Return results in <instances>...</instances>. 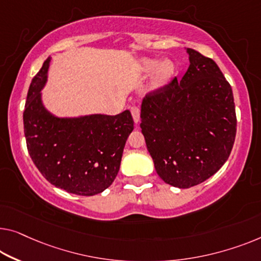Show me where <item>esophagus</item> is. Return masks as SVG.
Masks as SVG:
<instances>
[{
	"label": "esophagus",
	"mask_w": 261,
	"mask_h": 261,
	"mask_svg": "<svg viewBox=\"0 0 261 261\" xmlns=\"http://www.w3.org/2000/svg\"><path fill=\"white\" fill-rule=\"evenodd\" d=\"M130 111H131V115H132V118H134L135 124H138L139 123V114H141V111H139V108L131 107Z\"/></svg>",
	"instance_id": "esophagus-1"
}]
</instances>
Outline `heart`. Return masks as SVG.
I'll use <instances>...</instances> for the list:
<instances>
[{"mask_svg":"<svg viewBox=\"0 0 261 261\" xmlns=\"http://www.w3.org/2000/svg\"><path fill=\"white\" fill-rule=\"evenodd\" d=\"M138 68L143 73H151L154 71L152 83H151L154 90H161L165 88L176 75V65L173 61L169 58L159 61L157 58L144 57L139 61Z\"/></svg>","mask_w":261,"mask_h":261,"instance_id":"heart-1","label":"heart"}]
</instances>
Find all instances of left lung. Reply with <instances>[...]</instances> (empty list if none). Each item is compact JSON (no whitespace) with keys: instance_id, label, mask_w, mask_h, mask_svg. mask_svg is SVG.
Listing matches in <instances>:
<instances>
[{"instance_id":"left-lung-1","label":"left lung","mask_w":261,"mask_h":261,"mask_svg":"<svg viewBox=\"0 0 261 261\" xmlns=\"http://www.w3.org/2000/svg\"><path fill=\"white\" fill-rule=\"evenodd\" d=\"M190 67L180 82L143 99L142 134L158 176L189 189L227 161L237 131L232 88L211 58L186 48Z\"/></svg>"}]
</instances>
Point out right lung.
Masks as SVG:
<instances>
[{
	"instance_id": "obj_1",
	"label": "right lung",
	"mask_w": 261,
	"mask_h": 261,
	"mask_svg": "<svg viewBox=\"0 0 261 261\" xmlns=\"http://www.w3.org/2000/svg\"><path fill=\"white\" fill-rule=\"evenodd\" d=\"M51 57L31 81L23 124L34 164L56 188L79 196L103 192L117 176L126 139L134 130L129 110L116 116L60 117L42 97Z\"/></svg>"
}]
</instances>
